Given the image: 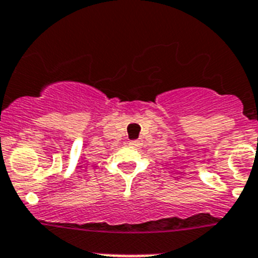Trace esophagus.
Listing matches in <instances>:
<instances>
[{"label":"esophagus","mask_w":258,"mask_h":258,"mask_svg":"<svg viewBox=\"0 0 258 258\" xmlns=\"http://www.w3.org/2000/svg\"><path fill=\"white\" fill-rule=\"evenodd\" d=\"M140 141H132L131 142V146H133V147H140Z\"/></svg>","instance_id":"34e87169"}]
</instances>
